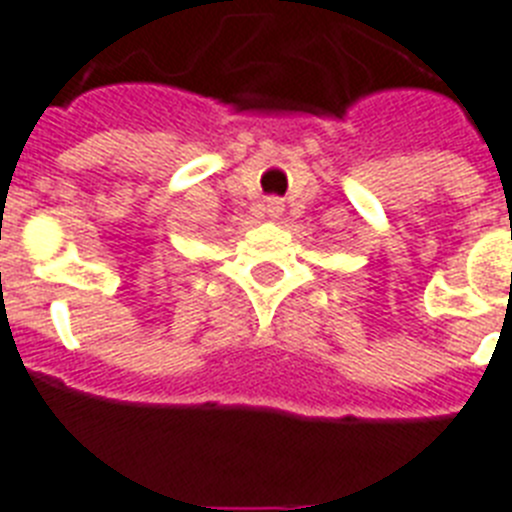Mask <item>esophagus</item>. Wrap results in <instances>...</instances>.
I'll return each mask as SVG.
<instances>
[{
	"instance_id": "1",
	"label": "esophagus",
	"mask_w": 512,
	"mask_h": 512,
	"mask_svg": "<svg viewBox=\"0 0 512 512\" xmlns=\"http://www.w3.org/2000/svg\"><path fill=\"white\" fill-rule=\"evenodd\" d=\"M265 213H268L270 218H278V215L284 213V202H281V199H278V197L265 199Z\"/></svg>"
}]
</instances>
